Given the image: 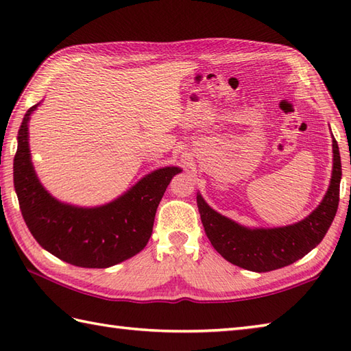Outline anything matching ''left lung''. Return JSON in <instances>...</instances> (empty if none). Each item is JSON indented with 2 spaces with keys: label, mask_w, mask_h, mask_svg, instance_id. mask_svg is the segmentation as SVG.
Wrapping results in <instances>:
<instances>
[{
  "label": "left lung",
  "mask_w": 351,
  "mask_h": 351,
  "mask_svg": "<svg viewBox=\"0 0 351 351\" xmlns=\"http://www.w3.org/2000/svg\"><path fill=\"white\" fill-rule=\"evenodd\" d=\"M333 146L330 185L306 219L282 228H245L214 211L197 193V208L205 234L213 247L230 264L245 270L265 273L287 267L315 249L329 230L339 204L341 156L337 140Z\"/></svg>",
  "instance_id": "left-lung-1"
}]
</instances>
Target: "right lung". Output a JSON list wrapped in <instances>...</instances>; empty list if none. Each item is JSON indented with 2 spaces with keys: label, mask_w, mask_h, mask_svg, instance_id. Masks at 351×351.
Segmentation results:
<instances>
[{
  "label": "right lung",
  "mask_w": 351,
  "mask_h": 351,
  "mask_svg": "<svg viewBox=\"0 0 351 351\" xmlns=\"http://www.w3.org/2000/svg\"><path fill=\"white\" fill-rule=\"evenodd\" d=\"M39 104L28 108L22 119L13 161L14 190L29 232L45 250L77 267L107 268L137 255L152 235L164 191L181 169H156L122 196L101 206L60 202L40 184L29 154L28 122Z\"/></svg>",
  "instance_id": "1"
}]
</instances>
